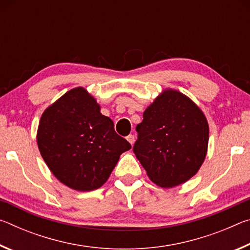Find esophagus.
<instances>
[{"label": "esophagus", "mask_w": 250, "mask_h": 250, "mask_svg": "<svg viewBox=\"0 0 250 250\" xmlns=\"http://www.w3.org/2000/svg\"><path fill=\"white\" fill-rule=\"evenodd\" d=\"M126 140H128V142L130 143V145L132 146L133 143H134V141H135V139H134V135H132V134L128 135V137H126Z\"/></svg>", "instance_id": "34e87169"}]
</instances>
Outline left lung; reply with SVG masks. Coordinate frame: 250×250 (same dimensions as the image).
Masks as SVG:
<instances>
[{"mask_svg":"<svg viewBox=\"0 0 250 250\" xmlns=\"http://www.w3.org/2000/svg\"><path fill=\"white\" fill-rule=\"evenodd\" d=\"M137 132L134 154L160 188L188 182L206 158L208 122L201 108L176 89H163L147 105Z\"/></svg>","mask_w":250,"mask_h":250,"instance_id":"obj_1","label":"left lung"}]
</instances>
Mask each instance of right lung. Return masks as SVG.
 I'll list each match as a JSON object with an SVG mask.
<instances>
[{
  "label": "right lung",
  "mask_w": 250,
  "mask_h": 250,
  "mask_svg": "<svg viewBox=\"0 0 250 250\" xmlns=\"http://www.w3.org/2000/svg\"><path fill=\"white\" fill-rule=\"evenodd\" d=\"M36 140L54 176L80 192L103 186L120 155L131 149L83 87L68 90L44 110Z\"/></svg>",
  "instance_id": "add662e5"
}]
</instances>
